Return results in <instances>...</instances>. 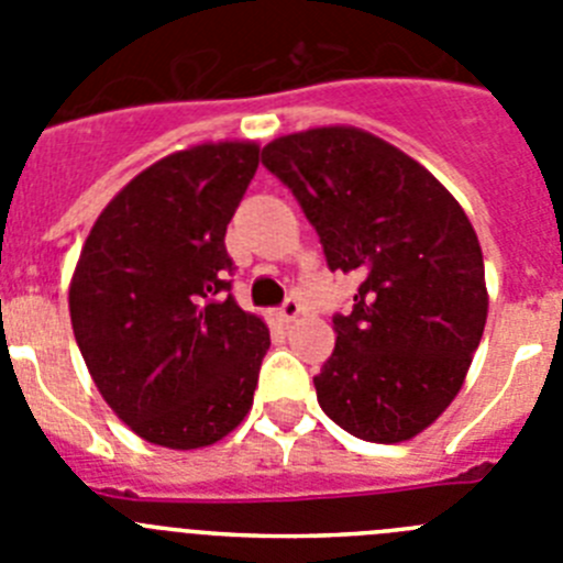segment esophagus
<instances>
[{
  "mask_svg": "<svg viewBox=\"0 0 563 563\" xmlns=\"http://www.w3.org/2000/svg\"><path fill=\"white\" fill-rule=\"evenodd\" d=\"M298 312H301V301H298L296 296H287L285 305L278 307V318H282V321H287V324H290V321H296Z\"/></svg>",
  "mask_w": 563,
  "mask_h": 563,
  "instance_id": "esophagus-1",
  "label": "esophagus"
}]
</instances>
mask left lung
<instances>
[{
  "mask_svg": "<svg viewBox=\"0 0 563 563\" xmlns=\"http://www.w3.org/2000/svg\"><path fill=\"white\" fill-rule=\"evenodd\" d=\"M262 166L292 191L327 267L361 278L312 377L321 409L357 440L420 434L456 397L485 330V262L465 211L409 154L361 129L278 137Z\"/></svg>",
  "mask_w": 563,
  "mask_h": 563,
  "instance_id": "1",
  "label": "left lung"
}]
</instances>
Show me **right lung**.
Masks as SVG:
<instances>
[{"label": "right lung", "instance_id": "right-lung-1", "mask_svg": "<svg viewBox=\"0 0 563 563\" xmlns=\"http://www.w3.org/2000/svg\"><path fill=\"white\" fill-rule=\"evenodd\" d=\"M256 143H206L148 166L101 211L69 285V318L103 400L163 449L222 440L253 406L271 346L236 305L225 231Z\"/></svg>", "mask_w": 563, "mask_h": 563}]
</instances>
